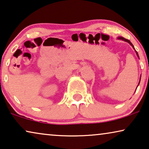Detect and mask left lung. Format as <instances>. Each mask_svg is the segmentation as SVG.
<instances>
[{"label": "left lung", "instance_id": "left-lung-1", "mask_svg": "<svg viewBox=\"0 0 149 149\" xmlns=\"http://www.w3.org/2000/svg\"><path fill=\"white\" fill-rule=\"evenodd\" d=\"M118 39H120V40H123V41H127V42H128L129 43H130V44L131 45H132V47H133V48H134V49H135V48H134V45H133V44H132V43H131V41H130V40H128V39H125V38H124V37H118ZM135 51H136V53L137 56H138V58H139V56H138V52H136V49H135ZM140 79L139 83H138V85H139V84H140ZM138 86H137V87H138ZM136 89H137V88H136Z\"/></svg>", "mask_w": 149, "mask_h": 149}]
</instances>
